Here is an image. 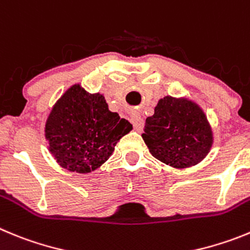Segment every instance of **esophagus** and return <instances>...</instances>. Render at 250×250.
<instances>
[{"label": "esophagus", "mask_w": 250, "mask_h": 250, "mask_svg": "<svg viewBox=\"0 0 250 250\" xmlns=\"http://www.w3.org/2000/svg\"><path fill=\"white\" fill-rule=\"evenodd\" d=\"M130 121L132 123V125H134V127H135V130H136V131L140 132L141 130H143L144 119L141 118L139 114H132V115L130 116Z\"/></svg>", "instance_id": "1"}]
</instances>
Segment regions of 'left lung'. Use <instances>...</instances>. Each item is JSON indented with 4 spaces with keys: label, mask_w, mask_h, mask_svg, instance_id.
<instances>
[{
    "label": "left lung",
    "mask_w": 250,
    "mask_h": 250,
    "mask_svg": "<svg viewBox=\"0 0 250 250\" xmlns=\"http://www.w3.org/2000/svg\"><path fill=\"white\" fill-rule=\"evenodd\" d=\"M141 136L155 159L181 170L200 164L213 145V131L202 107L188 98L170 95L157 102Z\"/></svg>",
    "instance_id": "obj_1"
}]
</instances>
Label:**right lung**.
Listing matches in <instances>:
<instances>
[{"label": "right lung", "instance_id": "add662e5", "mask_svg": "<svg viewBox=\"0 0 250 250\" xmlns=\"http://www.w3.org/2000/svg\"><path fill=\"white\" fill-rule=\"evenodd\" d=\"M132 125L110 111L104 95L74 84L59 98L45 121L48 151L70 172L89 173L113 155Z\"/></svg>", "mask_w": 250, "mask_h": 250}]
</instances>
